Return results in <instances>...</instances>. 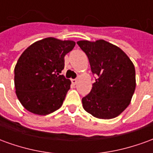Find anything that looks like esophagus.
Listing matches in <instances>:
<instances>
[{
	"instance_id": "esophagus-1",
	"label": "esophagus",
	"mask_w": 153,
	"mask_h": 153,
	"mask_svg": "<svg viewBox=\"0 0 153 153\" xmlns=\"http://www.w3.org/2000/svg\"><path fill=\"white\" fill-rule=\"evenodd\" d=\"M71 82H72V83H73V84H74V85H75V84L78 83V80H77V79H71Z\"/></svg>"
}]
</instances>
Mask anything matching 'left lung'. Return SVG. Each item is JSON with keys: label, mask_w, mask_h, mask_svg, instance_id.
<instances>
[{"label": "left lung", "mask_w": 153, "mask_h": 153, "mask_svg": "<svg viewBox=\"0 0 153 153\" xmlns=\"http://www.w3.org/2000/svg\"><path fill=\"white\" fill-rule=\"evenodd\" d=\"M77 43L88 56L93 74L97 75L90 93L82 99L83 109L98 119L117 117L129 105L134 93V64L120 47L102 39Z\"/></svg>", "instance_id": "8db88e82"}]
</instances>
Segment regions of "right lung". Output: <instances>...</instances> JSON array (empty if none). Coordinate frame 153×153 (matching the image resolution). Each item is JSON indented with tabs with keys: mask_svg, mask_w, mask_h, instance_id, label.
<instances>
[{
	"mask_svg": "<svg viewBox=\"0 0 153 153\" xmlns=\"http://www.w3.org/2000/svg\"><path fill=\"white\" fill-rule=\"evenodd\" d=\"M74 46V41L50 37L21 54L15 67V93L29 112L46 115L62 106L71 82L60 73L65 55Z\"/></svg>",
	"mask_w": 153,
	"mask_h": 153,
	"instance_id": "1",
	"label": "right lung"
}]
</instances>
